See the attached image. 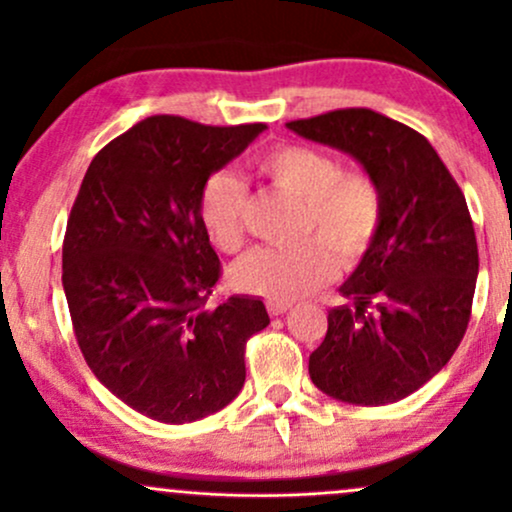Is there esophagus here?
I'll list each match as a JSON object with an SVG mask.
<instances>
[{"label":"esophagus","mask_w":512,"mask_h":512,"mask_svg":"<svg viewBox=\"0 0 512 512\" xmlns=\"http://www.w3.org/2000/svg\"><path fill=\"white\" fill-rule=\"evenodd\" d=\"M267 308H269V313H272V315H284L293 308V303H289V301H269Z\"/></svg>","instance_id":"34e87169"}]
</instances>
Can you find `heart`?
<instances>
[{"mask_svg": "<svg viewBox=\"0 0 512 512\" xmlns=\"http://www.w3.org/2000/svg\"><path fill=\"white\" fill-rule=\"evenodd\" d=\"M255 173L279 192L301 202L298 248H257L233 267L240 291L269 301H298L325 284L342 264H354L383 219V199L363 170H344L337 156L313 146H276L255 161ZM248 192L231 173L211 175L199 214L216 248L233 252L243 245Z\"/></svg>", "mask_w": 512, "mask_h": 512, "instance_id": "b5f03b06", "label": "heart"}]
</instances>
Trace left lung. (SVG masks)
<instances>
[{
  "label": "left lung",
  "mask_w": 512,
  "mask_h": 512,
  "mask_svg": "<svg viewBox=\"0 0 512 512\" xmlns=\"http://www.w3.org/2000/svg\"><path fill=\"white\" fill-rule=\"evenodd\" d=\"M298 137L361 163L383 199L373 243L339 286L310 380L361 407L399 402L443 370L467 332L479 250L467 202L428 139L368 108L293 120Z\"/></svg>",
  "instance_id": "1"
}]
</instances>
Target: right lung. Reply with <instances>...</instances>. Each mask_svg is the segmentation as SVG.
I'll return each instance as SVG.
<instances>
[{
	"mask_svg": "<svg viewBox=\"0 0 512 512\" xmlns=\"http://www.w3.org/2000/svg\"><path fill=\"white\" fill-rule=\"evenodd\" d=\"M267 129L173 115L137 122L88 166L62 248L76 342L96 378L161 424L231 404L245 344L269 325L260 298H207L219 255L199 214L204 185Z\"/></svg>",
	"mask_w": 512,
	"mask_h": 512,
	"instance_id": "1",
	"label": "right lung"
}]
</instances>
